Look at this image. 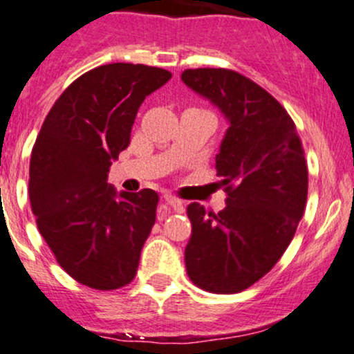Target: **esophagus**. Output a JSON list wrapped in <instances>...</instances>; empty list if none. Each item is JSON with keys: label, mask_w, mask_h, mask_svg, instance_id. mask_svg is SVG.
Segmentation results:
<instances>
[{"label": "esophagus", "mask_w": 354, "mask_h": 354, "mask_svg": "<svg viewBox=\"0 0 354 354\" xmlns=\"http://www.w3.org/2000/svg\"><path fill=\"white\" fill-rule=\"evenodd\" d=\"M165 201H166V205L171 206V208L176 211V213H183V211H185V203H183L181 200H178V198L166 194Z\"/></svg>", "instance_id": "34e87169"}]
</instances>
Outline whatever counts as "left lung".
Here are the masks:
<instances>
[{
  "label": "left lung",
  "instance_id": "1",
  "mask_svg": "<svg viewBox=\"0 0 354 354\" xmlns=\"http://www.w3.org/2000/svg\"><path fill=\"white\" fill-rule=\"evenodd\" d=\"M183 83L228 121L216 154L226 208L186 209V273L209 293H239L263 278L293 239L308 196V168L296 126L261 86L223 68L185 70Z\"/></svg>",
  "mask_w": 354,
  "mask_h": 354
}]
</instances>
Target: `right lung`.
I'll return each mask as SVG.
<instances>
[{
    "instance_id": "add662e5",
    "label": "right lung",
    "mask_w": 354,
    "mask_h": 354,
    "mask_svg": "<svg viewBox=\"0 0 354 354\" xmlns=\"http://www.w3.org/2000/svg\"><path fill=\"white\" fill-rule=\"evenodd\" d=\"M169 78L145 64L95 68L64 89L36 138L31 209L59 266L84 286L108 291L135 278L158 193H118L108 173L128 148L141 103Z\"/></svg>"
}]
</instances>
